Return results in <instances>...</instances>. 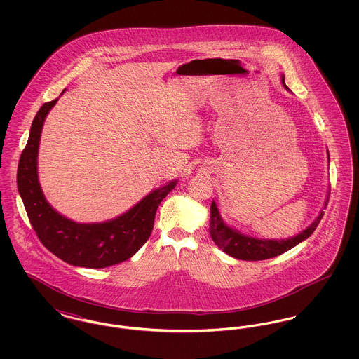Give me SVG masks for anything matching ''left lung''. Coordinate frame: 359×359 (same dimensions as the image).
<instances>
[{
    "mask_svg": "<svg viewBox=\"0 0 359 359\" xmlns=\"http://www.w3.org/2000/svg\"><path fill=\"white\" fill-rule=\"evenodd\" d=\"M283 85H285V79L283 76ZM288 88V87H287ZM328 203V199H327ZM325 212L322 211L320 215L315 219L309 227L304 231L297 234L296 237L290 239H257L252 237L242 236L238 231L230 229L226 226L221 219L219 211L217 208L215 202L211 203V222H210V234L211 238L215 242L218 248H221L223 252L229 256L245 259V261H261L268 259L276 256H280L285 253L287 250L300 243L302 241L307 239L318 227L320 219L323 218Z\"/></svg>",
    "mask_w": 359,
    "mask_h": 359,
    "instance_id": "8db88e82",
    "label": "left lung"
}]
</instances>
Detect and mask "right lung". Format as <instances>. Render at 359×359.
<instances>
[{
  "mask_svg": "<svg viewBox=\"0 0 359 359\" xmlns=\"http://www.w3.org/2000/svg\"><path fill=\"white\" fill-rule=\"evenodd\" d=\"M57 100L44 103L34 117L28 142L20 156L18 187L29 222L40 242L65 262L83 268H107L137 253L154 230L161 201L176 186L171 182L138 202L118 218L104 223H76L47 203L37 180V152L43 123Z\"/></svg>",
  "mask_w": 359,
  "mask_h": 359,
  "instance_id": "add662e5",
  "label": "right lung"
}]
</instances>
